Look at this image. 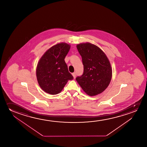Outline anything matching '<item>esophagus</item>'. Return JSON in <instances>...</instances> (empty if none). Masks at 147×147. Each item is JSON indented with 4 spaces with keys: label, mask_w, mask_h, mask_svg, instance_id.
Returning a JSON list of instances; mask_svg holds the SVG:
<instances>
[{
    "label": "esophagus",
    "mask_w": 147,
    "mask_h": 147,
    "mask_svg": "<svg viewBox=\"0 0 147 147\" xmlns=\"http://www.w3.org/2000/svg\"><path fill=\"white\" fill-rule=\"evenodd\" d=\"M72 74V76L74 77V78H75V77H76V73H73Z\"/></svg>",
    "instance_id": "1"
}]
</instances>
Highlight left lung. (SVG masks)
Here are the masks:
<instances>
[{
	"instance_id": "8db88e82",
	"label": "left lung",
	"mask_w": 147,
	"mask_h": 147,
	"mask_svg": "<svg viewBox=\"0 0 147 147\" xmlns=\"http://www.w3.org/2000/svg\"><path fill=\"white\" fill-rule=\"evenodd\" d=\"M82 57L84 72L76 80L83 91L91 96L107 89L112 78V68L107 55L102 50L90 42L77 45Z\"/></svg>"
}]
</instances>
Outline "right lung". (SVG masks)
I'll return each instance as SVG.
<instances>
[{
    "mask_svg": "<svg viewBox=\"0 0 147 147\" xmlns=\"http://www.w3.org/2000/svg\"><path fill=\"white\" fill-rule=\"evenodd\" d=\"M70 47L66 42L55 45L49 49L38 61L37 80L42 90L48 94H58L69 80L73 79L64 60Z\"/></svg>",
    "mask_w": 147,
    "mask_h": 147,
    "instance_id": "1",
    "label": "right lung"
}]
</instances>
